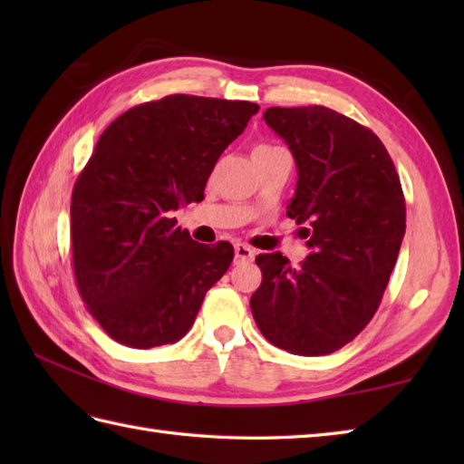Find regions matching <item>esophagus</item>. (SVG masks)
I'll use <instances>...</instances> for the list:
<instances>
[{
    "label": "esophagus",
    "mask_w": 464,
    "mask_h": 464,
    "mask_svg": "<svg viewBox=\"0 0 464 464\" xmlns=\"http://www.w3.org/2000/svg\"><path fill=\"white\" fill-rule=\"evenodd\" d=\"M235 259H237L239 263L253 261L255 259V251L249 247V245L237 243V245H235Z\"/></svg>",
    "instance_id": "esophagus-1"
}]
</instances>
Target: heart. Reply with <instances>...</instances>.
<instances>
[{
	"label": "heart",
	"mask_w": 464,
	"mask_h": 464,
	"mask_svg": "<svg viewBox=\"0 0 464 464\" xmlns=\"http://www.w3.org/2000/svg\"><path fill=\"white\" fill-rule=\"evenodd\" d=\"M267 147H273V145H267V143H259L257 147H255V150H267Z\"/></svg>",
	"instance_id": "b5f03b06"
}]
</instances>
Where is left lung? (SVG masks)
<instances>
[{
	"instance_id": "8db88e82",
	"label": "left lung",
	"mask_w": 464,
	"mask_h": 464,
	"mask_svg": "<svg viewBox=\"0 0 464 464\" xmlns=\"http://www.w3.org/2000/svg\"><path fill=\"white\" fill-rule=\"evenodd\" d=\"M299 169L287 215L304 223L311 253L293 269L259 255L251 311L263 337L303 357L339 351L377 313L405 237V195L382 141L323 105L269 107Z\"/></svg>"
}]
</instances>
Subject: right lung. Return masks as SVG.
I'll return each mask as SVG.
<instances>
[{"instance_id":"add662e5","label":"right lung","mask_w":464,"mask_h":464,"mask_svg":"<svg viewBox=\"0 0 464 464\" xmlns=\"http://www.w3.org/2000/svg\"><path fill=\"white\" fill-rule=\"evenodd\" d=\"M257 103L167 95L107 127L72 193L77 291L117 343L151 349L191 329L233 245L197 243L171 211L201 201L219 155Z\"/></svg>"}]
</instances>
